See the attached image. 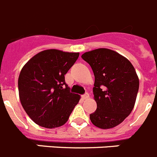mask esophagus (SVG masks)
I'll return each mask as SVG.
<instances>
[{"instance_id": "34e87169", "label": "esophagus", "mask_w": 157, "mask_h": 157, "mask_svg": "<svg viewBox=\"0 0 157 157\" xmlns=\"http://www.w3.org/2000/svg\"><path fill=\"white\" fill-rule=\"evenodd\" d=\"M88 97H89V94L88 93V92H86L85 94H84V95H82V98L84 99H88Z\"/></svg>"}]
</instances>
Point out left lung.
<instances>
[{
  "instance_id": "8db88e82",
  "label": "left lung",
  "mask_w": 157,
  "mask_h": 157,
  "mask_svg": "<svg viewBox=\"0 0 157 157\" xmlns=\"http://www.w3.org/2000/svg\"><path fill=\"white\" fill-rule=\"evenodd\" d=\"M95 76L94 99L97 103L90 114L93 125L110 129L131 113L139 88L135 69L129 60L114 50L99 48L82 54Z\"/></svg>"
}]
</instances>
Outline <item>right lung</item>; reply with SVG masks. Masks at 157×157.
<instances>
[{
	"instance_id": "right-lung-1",
	"label": "right lung",
	"mask_w": 157,
	"mask_h": 157,
	"mask_svg": "<svg viewBox=\"0 0 157 157\" xmlns=\"http://www.w3.org/2000/svg\"><path fill=\"white\" fill-rule=\"evenodd\" d=\"M79 53L62 50L41 51L28 61L18 79L19 95L28 116L39 126L53 129L67 122L80 100L65 81Z\"/></svg>"
}]
</instances>
